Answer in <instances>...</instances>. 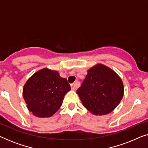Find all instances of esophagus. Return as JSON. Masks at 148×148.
Wrapping results in <instances>:
<instances>
[{
	"instance_id": "34e87169",
	"label": "esophagus",
	"mask_w": 148,
	"mask_h": 148,
	"mask_svg": "<svg viewBox=\"0 0 148 148\" xmlns=\"http://www.w3.org/2000/svg\"><path fill=\"white\" fill-rule=\"evenodd\" d=\"M78 82H75L73 83V84H72L71 85V90H75L77 88H78Z\"/></svg>"
}]
</instances>
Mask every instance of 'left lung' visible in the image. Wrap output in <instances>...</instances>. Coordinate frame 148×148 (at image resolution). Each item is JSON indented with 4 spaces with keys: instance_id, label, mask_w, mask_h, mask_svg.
<instances>
[{
    "instance_id": "1",
    "label": "left lung",
    "mask_w": 148,
    "mask_h": 148,
    "mask_svg": "<svg viewBox=\"0 0 148 148\" xmlns=\"http://www.w3.org/2000/svg\"><path fill=\"white\" fill-rule=\"evenodd\" d=\"M84 106L95 115H104L114 110L122 100L124 86L112 69L97 64L88 71L82 86L77 90Z\"/></svg>"
}]
</instances>
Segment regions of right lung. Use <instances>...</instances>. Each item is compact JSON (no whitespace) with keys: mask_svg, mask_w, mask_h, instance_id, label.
I'll list each match as a JSON object with an SVG mask.
<instances>
[{"mask_svg":"<svg viewBox=\"0 0 148 148\" xmlns=\"http://www.w3.org/2000/svg\"><path fill=\"white\" fill-rule=\"evenodd\" d=\"M71 90L65 78L58 71L44 68L30 77L23 86L27 108L40 118L50 117L60 108L64 97Z\"/></svg>","mask_w":148,"mask_h":148,"instance_id":"1","label":"right lung"}]
</instances>
